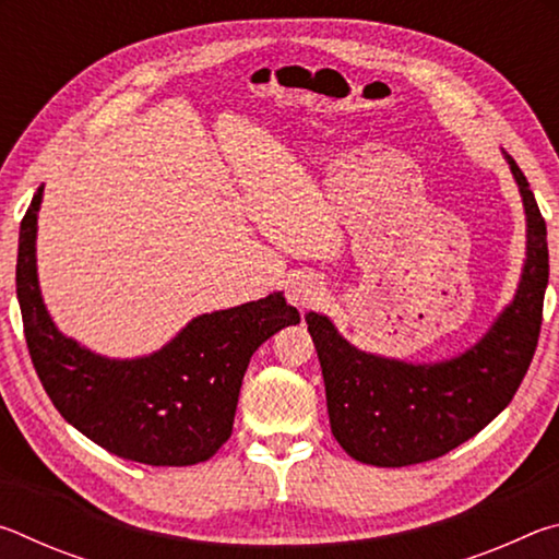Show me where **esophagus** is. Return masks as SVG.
Listing matches in <instances>:
<instances>
[{"instance_id": "obj_1", "label": "esophagus", "mask_w": 559, "mask_h": 559, "mask_svg": "<svg viewBox=\"0 0 559 559\" xmlns=\"http://www.w3.org/2000/svg\"><path fill=\"white\" fill-rule=\"evenodd\" d=\"M288 300H290V306H296L300 310H313L318 306H323L325 290L318 281L308 278V276L293 278L288 283Z\"/></svg>"}]
</instances>
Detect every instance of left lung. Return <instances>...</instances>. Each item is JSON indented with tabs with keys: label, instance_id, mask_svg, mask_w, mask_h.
<instances>
[{
	"label": "left lung",
	"instance_id": "1",
	"mask_svg": "<svg viewBox=\"0 0 559 559\" xmlns=\"http://www.w3.org/2000/svg\"><path fill=\"white\" fill-rule=\"evenodd\" d=\"M527 216V253L515 298L459 357L433 365L362 353L330 318L308 313L325 380L330 429L349 456L382 468L439 459L488 427L533 362L550 276L547 226L525 175L506 153Z\"/></svg>",
	"mask_w": 559,
	"mask_h": 559
}]
</instances>
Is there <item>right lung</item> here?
Returning a JSON list of instances; mask_svg holds the SVG:
<instances>
[{"label": "right lung", "mask_w": 559, "mask_h": 559, "mask_svg": "<svg viewBox=\"0 0 559 559\" xmlns=\"http://www.w3.org/2000/svg\"><path fill=\"white\" fill-rule=\"evenodd\" d=\"M19 229L16 298L34 370L56 409L83 437L147 466H192L231 437L246 367L281 328L300 323L283 293L194 318L157 353L108 359L59 333L36 278V216Z\"/></svg>", "instance_id": "right-lung-1"}]
</instances>
